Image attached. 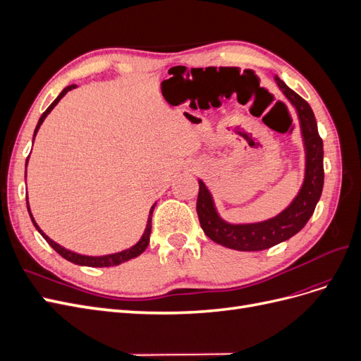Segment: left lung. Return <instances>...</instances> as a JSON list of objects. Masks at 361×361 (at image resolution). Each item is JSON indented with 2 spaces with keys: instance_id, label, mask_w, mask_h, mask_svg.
Returning <instances> with one entry per match:
<instances>
[{
  "instance_id": "1",
  "label": "left lung",
  "mask_w": 361,
  "mask_h": 361,
  "mask_svg": "<svg viewBox=\"0 0 361 361\" xmlns=\"http://www.w3.org/2000/svg\"><path fill=\"white\" fill-rule=\"evenodd\" d=\"M279 89L297 111L304 145V179L292 202L268 220L255 223H231L218 212L212 194L199 179L197 215L203 232L214 243L238 251H259L288 241L309 221L324 187V145L310 105L283 82L277 75Z\"/></svg>"
}]
</instances>
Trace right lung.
Here are the masks:
<instances>
[{"label":"right lung","instance_id":"add662e5","mask_svg":"<svg viewBox=\"0 0 361 361\" xmlns=\"http://www.w3.org/2000/svg\"><path fill=\"white\" fill-rule=\"evenodd\" d=\"M76 87H78L76 84H71V85H68V87H64V89L61 90V93L56 97V101H54V102L47 108V111L40 116L39 122H37V126H36V129H35V135H32V143H35V138H36V135H37V130L40 129V125L43 123V120H45V118H47V116L54 110V106H56V105L63 99V96L66 94L68 92H71L72 89H76ZM28 158H30V157H28ZM28 158H27V161H25V167H27V164H28ZM25 178H27V170H25ZM155 206H157V203H154V206L150 207L149 216H147V224H146V228H145L143 235H141V238L138 239V243H137V244H134L133 247H129L128 250L118 251V253H113V255H105V256H85V255L75 253V251H71V250H68V248L61 247L60 244L54 243L49 236H47L45 233H43L42 228L37 226V223H36V220H35V216H32V214H31L30 203H28V195H27V209H28L30 218H31L32 224H35V227L37 228V232H39L43 238H45V241H47V243H48L54 250H56L57 253H59L61 257H64L66 260L72 262V264H75V265H81V267H92V268L116 267V265L123 264V262L130 260V259H134V257H137V256H140L141 253H143V251H145V250L147 248V245H149V241H150V232H152V214H154Z\"/></svg>","mask_w":361,"mask_h":361}]
</instances>
